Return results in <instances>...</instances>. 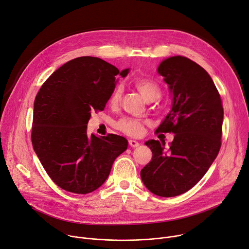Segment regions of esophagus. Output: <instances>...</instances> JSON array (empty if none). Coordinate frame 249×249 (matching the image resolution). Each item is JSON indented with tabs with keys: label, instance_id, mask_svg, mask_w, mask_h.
<instances>
[{
	"label": "esophagus",
	"instance_id": "esophagus-1",
	"mask_svg": "<svg viewBox=\"0 0 249 249\" xmlns=\"http://www.w3.org/2000/svg\"><path fill=\"white\" fill-rule=\"evenodd\" d=\"M128 143L131 147H138L140 145V142H137V141H133V140H129L128 141Z\"/></svg>",
	"mask_w": 249,
	"mask_h": 249
}]
</instances>
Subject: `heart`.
I'll list each match as a JSON object with an SVG mask.
<instances>
[{
    "instance_id": "obj_1",
    "label": "heart",
    "mask_w": 249,
    "mask_h": 249,
    "mask_svg": "<svg viewBox=\"0 0 249 249\" xmlns=\"http://www.w3.org/2000/svg\"><path fill=\"white\" fill-rule=\"evenodd\" d=\"M133 86L140 91L143 99L148 102L157 101L161 94V89L156 83L148 80H137L133 83ZM122 98V89L121 88H116L111 92L108 103L111 107H117ZM117 128L123 131L124 133L130 137H138L142 135L143 131V122L133 118H123L118 121L116 124Z\"/></svg>"
}]
</instances>
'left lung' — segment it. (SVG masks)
Wrapping results in <instances>:
<instances>
[{"label":"left lung","instance_id":"left-lung-1","mask_svg":"<svg viewBox=\"0 0 249 249\" xmlns=\"http://www.w3.org/2000/svg\"><path fill=\"white\" fill-rule=\"evenodd\" d=\"M158 72L168 86L173 104L157 131L174 132L175 138L167 149L162 142H145L152 159L141 178L150 193L173 197L194 187L216 159L223 107L213 79L194 61L170 56L160 64Z\"/></svg>","mask_w":249,"mask_h":249}]
</instances>
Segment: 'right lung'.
Listing matches in <instances>:
<instances>
[{
	"mask_svg": "<svg viewBox=\"0 0 249 249\" xmlns=\"http://www.w3.org/2000/svg\"><path fill=\"white\" fill-rule=\"evenodd\" d=\"M129 69L94 56H80L54 71L34 104L32 142L52 180L72 194L98 189L112 163L127 148L121 136H88L92 111L104 110L118 80Z\"/></svg>",
	"mask_w": 249,
	"mask_h": 249,
	"instance_id": "1",
	"label": "right lung"
}]
</instances>
